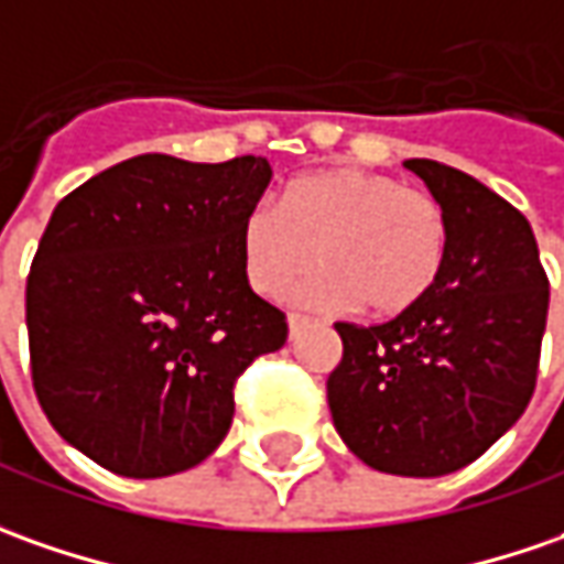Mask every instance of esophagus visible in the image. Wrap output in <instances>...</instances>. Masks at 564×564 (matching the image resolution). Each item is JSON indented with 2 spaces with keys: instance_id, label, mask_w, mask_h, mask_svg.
<instances>
[{
  "instance_id": "1",
  "label": "esophagus",
  "mask_w": 564,
  "mask_h": 564,
  "mask_svg": "<svg viewBox=\"0 0 564 564\" xmlns=\"http://www.w3.org/2000/svg\"><path fill=\"white\" fill-rule=\"evenodd\" d=\"M286 324H290V340H296V334H300V330L305 327V324H308V321L300 318V315H290V318H286Z\"/></svg>"
}]
</instances>
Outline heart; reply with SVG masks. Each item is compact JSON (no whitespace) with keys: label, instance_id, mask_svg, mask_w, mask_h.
<instances>
[{"label":"heart","instance_id":"b5f03b06","mask_svg":"<svg viewBox=\"0 0 564 564\" xmlns=\"http://www.w3.org/2000/svg\"><path fill=\"white\" fill-rule=\"evenodd\" d=\"M240 256L259 296H281L318 259V271L293 290L315 312L365 305L371 315L415 308L446 268V208L397 177L327 167L283 186L278 208L256 205L240 227Z\"/></svg>","mask_w":564,"mask_h":564}]
</instances>
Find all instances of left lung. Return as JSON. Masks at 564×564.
<instances>
[{
	"mask_svg": "<svg viewBox=\"0 0 564 564\" xmlns=\"http://www.w3.org/2000/svg\"><path fill=\"white\" fill-rule=\"evenodd\" d=\"M449 218L437 286L393 321L337 324L334 427L383 475H453L484 456L534 397L550 281L528 218L458 167L409 159Z\"/></svg>",
	"mask_w": 564,
	"mask_h": 564,
	"instance_id": "8db88e82",
	"label": "left lung"
}]
</instances>
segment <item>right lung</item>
Masks as SVG:
<instances>
[{
    "label": "right lung",
    "mask_w": 564,
    "mask_h": 564,
    "mask_svg": "<svg viewBox=\"0 0 564 564\" xmlns=\"http://www.w3.org/2000/svg\"><path fill=\"white\" fill-rule=\"evenodd\" d=\"M268 184L262 155L147 152L55 205L28 278L30 371L52 427L96 465L124 477L199 465L230 431L237 378L286 343L240 256Z\"/></svg>",
    "instance_id": "1"
}]
</instances>
